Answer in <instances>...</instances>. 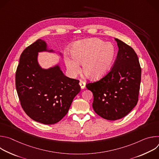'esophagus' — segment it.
I'll return each instance as SVG.
<instances>
[{
	"instance_id": "1",
	"label": "esophagus",
	"mask_w": 159,
	"mask_h": 159,
	"mask_svg": "<svg viewBox=\"0 0 159 159\" xmlns=\"http://www.w3.org/2000/svg\"><path fill=\"white\" fill-rule=\"evenodd\" d=\"M79 85H80V86L81 89H82L85 87V83L84 81H82V80H80V81Z\"/></svg>"
}]
</instances>
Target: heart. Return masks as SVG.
<instances>
[{"label": "heart", "instance_id": "heart-1", "mask_svg": "<svg viewBox=\"0 0 159 159\" xmlns=\"http://www.w3.org/2000/svg\"><path fill=\"white\" fill-rule=\"evenodd\" d=\"M70 53L72 57L65 56V63L70 75L74 77L80 72L79 64H82V72L88 79L98 80L111 70L116 51L111 43L89 38L75 43L70 48Z\"/></svg>", "mask_w": 159, "mask_h": 159}]
</instances>
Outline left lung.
Instances as JSON below:
<instances>
[{"label": "left lung", "mask_w": 159, "mask_h": 159, "mask_svg": "<svg viewBox=\"0 0 159 159\" xmlns=\"http://www.w3.org/2000/svg\"><path fill=\"white\" fill-rule=\"evenodd\" d=\"M115 39L118 52L114 66L100 80L86 85L93 94V107L96 114L112 121L125 117L137 105L142 71L134 50Z\"/></svg>", "instance_id": "1"}]
</instances>
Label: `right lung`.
<instances>
[{
    "label": "right lung",
    "instance_id": "right-lung-1",
    "mask_svg": "<svg viewBox=\"0 0 159 159\" xmlns=\"http://www.w3.org/2000/svg\"><path fill=\"white\" fill-rule=\"evenodd\" d=\"M62 53L49 48L39 39L20 56L16 73V87L21 106L35 121L53 125L69 111L74 98L80 91L79 80L64 75L58 62L48 69L38 61L39 53Z\"/></svg>",
    "mask_w": 159,
    "mask_h": 159
}]
</instances>
